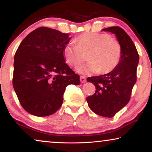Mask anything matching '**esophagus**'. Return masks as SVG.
<instances>
[{
    "mask_svg": "<svg viewBox=\"0 0 152 152\" xmlns=\"http://www.w3.org/2000/svg\"><path fill=\"white\" fill-rule=\"evenodd\" d=\"M80 82H81V83H85L86 82V77H84V76H81L80 77Z\"/></svg>",
    "mask_w": 152,
    "mask_h": 152,
    "instance_id": "obj_1",
    "label": "esophagus"
}]
</instances>
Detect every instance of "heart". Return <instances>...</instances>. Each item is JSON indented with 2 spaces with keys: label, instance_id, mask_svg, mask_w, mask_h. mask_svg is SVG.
Wrapping results in <instances>:
<instances>
[{
  "label": "heart",
  "instance_id": "heart-1",
  "mask_svg": "<svg viewBox=\"0 0 152 152\" xmlns=\"http://www.w3.org/2000/svg\"><path fill=\"white\" fill-rule=\"evenodd\" d=\"M77 45L68 43L64 48L63 55L66 63L75 66L84 60V54L88 53V62L78 66L77 71L82 74L91 72L108 73L119 64L122 48L117 39L109 34L99 32H85L76 38Z\"/></svg>",
  "mask_w": 152,
  "mask_h": 152
}]
</instances>
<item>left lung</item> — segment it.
<instances>
[{
	"instance_id": "obj_1",
	"label": "left lung",
	"mask_w": 152,
	"mask_h": 152,
	"mask_svg": "<svg viewBox=\"0 0 152 152\" xmlns=\"http://www.w3.org/2000/svg\"><path fill=\"white\" fill-rule=\"evenodd\" d=\"M102 30L115 35L122 48L121 57L115 69L109 73L87 78V82L93 83L96 90L86 97V101L95 113L112 118L129 102L136 82L139 55L132 39L123 29L113 26Z\"/></svg>"
}]
</instances>
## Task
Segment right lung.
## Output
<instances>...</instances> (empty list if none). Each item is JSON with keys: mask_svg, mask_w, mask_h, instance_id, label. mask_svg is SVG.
Masks as SVG:
<instances>
[{"mask_svg": "<svg viewBox=\"0 0 152 152\" xmlns=\"http://www.w3.org/2000/svg\"><path fill=\"white\" fill-rule=\"evenodd\" d=\"M68 34L46 27L32 31L20 43L14 61L13 86L23 108L39 117L61 107L68 85L80 84V75L65 62Z\"/></svg>", "mask_w": 152, "mask_h": 152, "instance_id": "obj_1", "label": "right lung"}]
</instances>
